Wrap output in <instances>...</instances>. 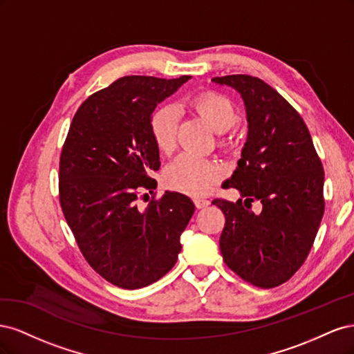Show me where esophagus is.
I'll list each match as a JSON object with an SVG mask.
<instances>
[{
    "label": "esophagus",
    "instance_id": "1",
    "mask_svg": "<svg viewBox=\"0 0 354 354\" xmlns=\"http://www.w3.org/2000/svg\"><path fill=\"white\" fill-rule=\"evenodd\" d=\"M209 205V201L208 199H195V207L198 208V209H202V208H205V207H208Z\"/></svg>",
    "mask_w": 354,
    "mask_h": 354
}]
</instances>
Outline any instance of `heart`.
<instances>
[{"label": "heart", "instance_id": "b5f03b06", "mask_svg": "<svg viewBox=\"0 0 354 354\" xmlns=\"http://www.w3.org/2000/svg\"><path fill=\"white\" fill-rule=\"evenodd\" d=\"M195 109L205 118L214 130L224 133L236 127L241 121L239 112L233 103L217 93H203L194 100ZM180 109L176 104H164L156 109L149 128L156 147L160 152L169 153L174 151L177 140V127ZM223 146H232L230 138H223ZM221 176V168L214 160L199 158L190 153L180 155L165 169V183L189 196H202L216 186Z\"/></svg>", "mask_w": 354, "mask_h": 354}]
</instances>
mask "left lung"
<instances>
[{
  "instance_id": "8db88e82",
  "label": "left lung",
  "mask_w": 354,
  "mask_h": 354,
  "mask_svg": "<svg viewBox=\"0 0 354 354\" xmlns=\"http://www.w3.org/2000/svg\"><path fill=\"white\" fill-rule=\"evenodd\" d=\"M243 99L248 137L233 176L245 198L214 199L226 217L220 236L224 263L259 288L286 282L306 261L324 217V167L303 118L282 95L251 75L212 78ZM263 208L254 214L250 202Z\"/></svg>"
}]
</instances>
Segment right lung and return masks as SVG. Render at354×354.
Masks as SVG:
<instances>
[{
  "instance_id": "right-lung-1",
  "label": "right lung",
  "mask_w": 354,
  "mask_h": 354,
  "mask_svg": "<svg viewBox=\"0 0 354 354\" xmlns=\"http://www.w3.org/2000/svg\"><path fill=\"white\" fill-rule=\"evenodd\" d=\"M187 80H116L80 106L63 145V216L85 260L115 286L143 288L173 269L180 236L195 212L190 198L177 192H165L145 208L137 202L142 187H156L149 173L160 165L151 116Z\"/></svg>"
}]
</instances>
